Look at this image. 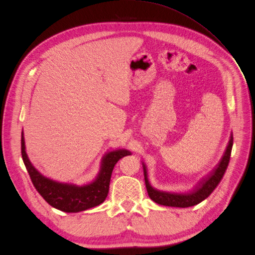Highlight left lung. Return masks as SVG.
Listing matches in <instances>:
<instances>
[{
	"label": "left lung",
	"instance_id": "obj_1",
	"mask_svg": "<svg viewBox=\"0 0 255 255\" xmlns=\"http://www.w3.org/2000/svg\"><path fill=\"white\" fill-rule=\"evenodd\" d=\"M233 133L231 134V139L229 142V145L227 147V150L224 152L220 162L218 166L213 170V172L209 175L206 179L194 188L192 191L189 192H169V191H162L153 188L150 184H149L148 178H147V170L145 163L143 162V171H144V179H145V184L146 189L148 192V196L153 202L156 204L162 205V206H169V207H179V208H186L191 207L194 205H198L205 199H207L210 194L213 192V190L216 188V186L221 181V179L226 173L230 158L232 153V148H233Z\"/></svg>",
	"mask_w": 255,
	"mask_h": 255
}]
</instances>
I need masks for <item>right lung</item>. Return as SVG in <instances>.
<instances>
[{
	"label": "right lung",
	"instance_id": "right-lung-1",
	"mask_svg": "<svg viewBox=\"0 0 255 255\" xmlns=\"http://www.w3.org/2000/svg\"><path fill=\"white\" fill-rule=\"evenodd\" d=\"M129 154L130 152L126 149H118L105 154L101 160V169L97 178L88 184L58 182L42 175L29 161L25 152L23 131L21 132V155L35 188L50 206L67 213L87 210L106 200L114 166L119 159Z\"/></svg>",
	"mask_w": 255,
	"mask_h": 255
}]
</instances>
